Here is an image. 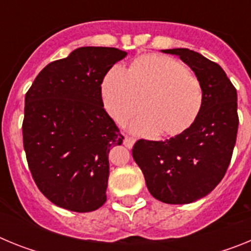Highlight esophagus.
<instances>
[{
	"label": "esophagus",
	"instance_id": "1",
	"mask_svg": "<svg viewBox=\"0 0 251 251\" xmlns=\"http://www.w3.org/2000/svg\"><path fill=\"white\" fill-rule=\"evenodd\" d=\"M134 142H136V141H134L133 138H130V137H124L123 145L126 146L127 148H132L133 145H134Z\"/></svg>",
	"mask_w": 251,
	"mask_h": 251
}]
</instances>
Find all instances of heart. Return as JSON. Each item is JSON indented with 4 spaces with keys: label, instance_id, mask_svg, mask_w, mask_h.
I'll return each instance as SVG.
<instances>
[{
    "label": "heart",
    "instance_id": "b5f03b06",
    "mask_svg": "<svg viewBox=\"0 0 251 251\" xmlns=\"http://www.w3.org/2000/svg\"><path fill=\"white\" fill-rule=\"evenodd\" d=\"M106 112L118 123L146 110L130 124V129L145 137L163 130L167 136L185 132L196 121L202 106L200 80L178 60L162 55H146L130 65L129 72L113 66L101 84Z\"/></svg>",
    "mask_w": 251,
    "mask_h": 251
}]
</instances>
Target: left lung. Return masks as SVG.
<instances>
[{
	"mask_svg": "<svg viewBox=\"0 0 251 251\" xmlns=\"http://www.w3.org/2000/svg\"><path fill=\"white\" fill-rule=\"evenodd\" d=\"M162 51L192 69L202 86V106L187 130L166 141L139 139L132 154L154 199L183 205L205 197L225 176L238 134V94L219 64L188 49Z\"/></svg>",
	"mask_w": 251,
	"mask_h": 251,
	"instance_id": "obj_1",
	"label": "left lung"
}]
</instances>
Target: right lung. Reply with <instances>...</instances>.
I'll return each instance as SVG.
<instances>
[{
    "mask_svg": "<svg viewBox=\"0 0 251 251\" xmlns=\"http://www.w3.org/2000/svg\"><path fill=\"white\" fill-rule=\"evenodd\" d=\"M127 55L85 46L39 73L25 97L24 148L32 178L59 207L89 212L104 205L110 147L123 136L104 109L101 83Z\"/></svg>",
    "mask_w": 251,
    "mask_h": 251,
    "instance_id": "1",
    "label": "right lung"
}]
</instances>
